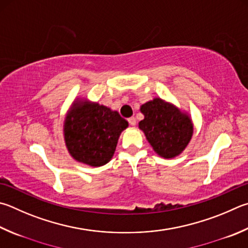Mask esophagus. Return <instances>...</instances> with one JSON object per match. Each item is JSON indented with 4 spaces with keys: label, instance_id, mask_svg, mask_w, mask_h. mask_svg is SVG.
I'll list each match as a JSON object with an SVG mask.
<instances>
[{
    "label": "esophagus",
    "instance_id": "1",
    "mask_svg": "<svg viewBox=\"0 0 248 248\" xmlns=\"http://www.w3.org/2000/svg\"><path fill=\"white\" fill-rule=\"evenodd\" d=\"M128 123L130 125H136L137 124V119L134 118V117H130L128 119Z\"/></svg>",
    "mask_w": 248,
    "mask_h": 248
}]
</instances>
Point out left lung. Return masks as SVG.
<instances>
[{
  "mask_svg": "<svg viewBox=\"0 0 248 248\" xmlns=\"http://www.w3.org/2000/svg\"><path fill=\"white\" fill-rule=\"evenodd\" d=\"M145 118L139 127L157 154L164 158L179 155L190 142L193 125L188 117L160 98L142 105Z\"/></svg>",
  "mask_w": 248,
  "mask_h": 248,
  "instance_id": "1",
  "label": "left lung"
}]
</instances>
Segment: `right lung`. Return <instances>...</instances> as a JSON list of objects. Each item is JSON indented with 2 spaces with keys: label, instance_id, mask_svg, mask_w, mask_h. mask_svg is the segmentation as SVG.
<instances>
[{
  "label": "right lung",
  "instance_id": "right-lung-1",
  "mask_svg": "<svg viewBox=\"0 0 248 248\" xmlns=\"http://www.w3.org/2000/svg\"><path fill=\"white\" fill-rule=\"evenodd\" d=\"M128 121L117 111L98 104L79 105L65 123V141L71 156L80 163L98 167L108 163Z\"/></svg>",
  "mask_w": 248,
  "mask_h": 248
}]
</instances>
